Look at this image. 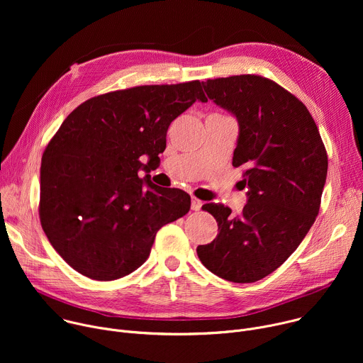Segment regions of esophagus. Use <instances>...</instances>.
<instances>
[{
  "instance_id": "esophagus-1",
  "label": "esophagus",
  "mask_w": 363,
  "mask_h": 363,
  "mask_svg": "<svg viewBox=\"0 0 363 363\" xmlns=\"http://www.w3.org/2000/svg\"><path fill=\"white\" fill-rule=\"evenodd\" d=\"M202 201L201 199H198V198H195V196H192V199H191V208L194 210V211H199L201 210V206H202Z\"/></svg>"
}]
</instances>
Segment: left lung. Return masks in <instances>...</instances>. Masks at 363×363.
<instances>
[{"mask_svg": "<svg viewBox=\"0 0 363 363\" xmlns=\"http://www.w3.org/2000/svg\"><path fill=\"white\" fill-rule=\"evenodd\" d=\"M203 90L240 126L233 167H244L248 201L233 216L205 203L217 238L198 245L201 263L233 283H254L279 269L313 225L328 175V153L303 103L276 82L255 74L208 79Z\"/></svg>", "mask_w": 363, "mask_h": 363, "instance_id": "8db88e82", "label": "left lung"}]
</instances>
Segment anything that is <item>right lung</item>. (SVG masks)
<instances>
[{"instance_id":"right-lung-1","label":"right lung","mask_w":363,"mask_h":363,"mask_svg":"<svg viewBox=\"0 0 363 363\" xmlns=\"http://www.w3.org/2000/svg\"><path fill=\"white\" fill-rule=\"evenodd\" d=\"M196 100H208L199 80L109 91L82 103L51 138L41 158L40 221L76 272L99 281L130 274L158 230L189 211L185 191L138 172L160 162L171 122Z\"/></svg>"}]
</instances>
